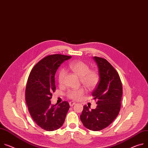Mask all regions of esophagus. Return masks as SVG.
Here are the masks:
<instances>
[{
    "label": "esophagus",
    "mask_w": 148,
    "mask_h": 148,
    "mask_svg": "<svg viewBox=\"0 0 148 148\" xmlns=\"http://www.w3.org/2000/svg\"><path fill=\"white\" fill-rule=\"evenodd\" d=\"M69 104L70 106H73L74 104H75V102H73V101H70L69 103Z\"/></svg>",
    "instance_id": "esophagus-1"
}]
</instances>
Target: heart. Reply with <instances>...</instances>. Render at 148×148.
<instances>
[{
    "label": "heart",
    "mask_w": 148,
    "mask_h": 148,
    "mask_svg": "<svg viewBox=\"0 0 148 148\" xmlns=\"http://www.w3.org/2000/svg\"><path fill=\"white\" fill-rule=\"evenodd\" d=\"M70 69L78 77H79L80 82L83 86L88 90L95 88L99 82V74L95 70H90L87 64L82 61H75L69 65ZM65 76V72L64 70L59 71L58 80L60 84H62ZM84 88H79L75 90H71L67 92V97L73 100H78L81 99L84 95Z\"/></svg>",
    "instance_id": "1"
}]
</instances>
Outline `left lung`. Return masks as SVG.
Segmentation results:
<instances>
[{"instance_id":"obj_1","label":"left lung","mask_w":148,"mask_h":148,"mask_svg":"<svg viewBox=\"0 0 148 148\" xmlns=\"http://www.w3.org/2000/svg\"><path fill=\"white\" fill-rule=\"evenodd\" d=\"M99 69V83L92 92L97 100L95 109L85 105L80 115L83 125L87 129L98 131L109 126L119 113L123 93L122 82L114 67L106 59L94 57Z\"/></svg>"}]
</instances>
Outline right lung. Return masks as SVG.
<instances>
[{"mask_svg": "<svg viewBox=\"0 0 148 148\" xmlns=\"http://www.w3.org/2000/svg\"><path fill=\"white\" fill-rule=\"evenodd\" d=\"M71 56H48L39 61L31 70L25 90L28 110L36 124L47 131L61 127L70 109L69 102L51 104L50 99L56 91L55 74L58 67Z\"/></svg>", "mask_w": 148, "mask_h": 148, "instance_id": "1", "label": "right lung"}]
</instances>
